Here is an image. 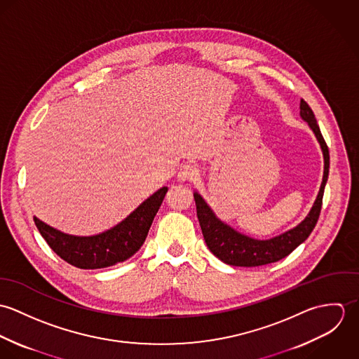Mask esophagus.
<instances>
[{"instance_id":"1","label":"esophagus","mask_w":359,"mask_h":359,"mask_svg":"<svg viewBox=\"0 0 359 359\" xmlns=\"http://www.w3.org/2000/svg\"><path fill=\"white\" fill-rule=\"evenodd\" d=\"M196 175H198V168L195 165H192V164H184V165H181V168L178 171V178L181 181L192 180Z\"/></svg>"}]
</instances>
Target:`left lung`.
I'll use <instances>...</instances> for the list:
<instances>
[{
  "instance_id": "obj_1",
  "label": "left lung",
  "mask_w": 359,
  "mask_h": 359,
  "mask_svg": "<svg viewBox=\"0 0 359 359\" xmlns=\"http://www.w3.org/2000/svg\"><path fill=\"white\" fill-rule=\"evenodd\" d=\"M300 116L304 121H307L308 126L313 131L322 154H323V178L320 184L319 194L316 196V201L312 205L309 214L302 221L296 228L275 236L272 239L266 241H258L250 236H246L243 233H239L225 222L217 218V215L212 212V210L205 203V199L195 192V203H196V212L199 218V224L203 232L205 245L210 249V252L224 261L225 264L235 265V266H259L271 262H276L286 256H289L297 246H300L311 232L313 231L320 208H322V198L325 192V185L329 175V149L327 145L320 134L319 126L316 123L315 114L312 109L308 106V103L302 100L300 102Z\"/></svg>"
}]
</instances>
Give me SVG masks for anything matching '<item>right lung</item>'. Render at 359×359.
Listing matches in <instances>:
<instances>
[{
    "label": "right lung",
    "instance_id": "add662e5",
    "mask_svg": "<svg viewBox=\"0 0 359 359\" xmlns=\"http://www.w3.org/2000/svg\"><path fill=\"white\" fill-rule=\"evenodd\" d=\"M167 194L160 188L111 229L94 236L63 233L34 217L36 226L52 250L66 262L81 269H98L123 262L144 245L154 215Z\"/></svg>",
    "mask_w": 359,
    "mask_h": 359
}]
</instances>
